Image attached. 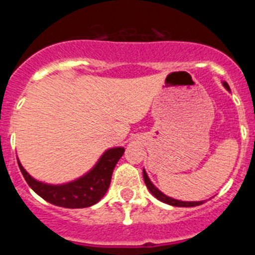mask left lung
Wrapping results in <instances>:
<instances>
[{
	"label": "left lung",
	"mask_w": 255,
	"mask_h": 255,
	"mask_svg": "<svg viewBox=\"0 0 255 255\" xmlns=\"http://www.w3.org/2000/svg\"><path fill=\"white\" fill-rule=\"evenodd\" d=\"M222 85H224L227 91L230 92V87L226 82L222 83ZM143 177H144V182H145V185H147L148 190H149L150 193H152V194L157 198V199L161 200V202H163V203L170 204V206H173V207H197V206H200V204L204 203V200H199V202H184V200H177V199H173V198H171V197H167V195L163 194V193H162L158 188H155V186L153 185V182L150 181V179L148 177L147 172H145V170H144V168H143Z\"/></svg>",
	"instance_id": "1"
}]
</instances>
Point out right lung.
Masks as SVG:
<instances>
[{"label":"right lung","mask_w":255,"mask_h":255,"mask_svg":"<svg viewBox=\"0 0 255 255\" xmlns=\"http://www.w3.org/2000/svg\"><path fill=\"white\" fill-rule=\"evenodd\" d=\"M124 152L125 149L123 147L110 148L84 176L60 185L38 181L26 172L19 159L17 164L28 185L48 203L64 208H87L98 203L106 194L111 184L115 166L123 157Z\"/></svg>","instance_id":"1"}]
</instances>
